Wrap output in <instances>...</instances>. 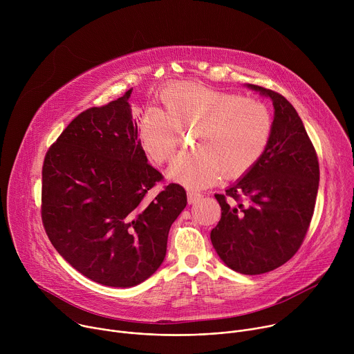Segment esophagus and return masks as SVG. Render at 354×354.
Segmentation results:
<instances>
[{
	"label": "esophagus",
	"instance_id": "esophagus-1",
	"mask_svg": "<svg viewBox=\"0 0 354 354\" xmlns=\"http://www.w3.org/2000/svg\"><path fill=\"white\" fill-rule=\"evenodd\" d=\"M201 194L200 193H196V192H187V201L190 205H194L197 203V201L200 200Z\"/></svg>",
	"mask_w": 354,
	"mask_h": 354
}]
</instances>
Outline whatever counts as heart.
<instances>
[{"mask_svg":"<svg viewBox=\"0 0 354 354\" xmlns=\"http://www.w3.org/2000/svg\"><path fill=\"white\" fill-rule=\"evenodd\" d=\"M160 99L164 111L149 109L138 122L140 145L151 161H172L182 133L196 131L197 151L168 169L171 180L187 189H203L217 183L223 172L230 179L245 175L263 157L273 119L259 99L196 82L169 84Z\"/></svg>","mask_w":354,"mask_h":354,"instance_id":"obj_1","label":"heart"}]
</instances>
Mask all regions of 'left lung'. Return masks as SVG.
Returning <instances> with one entry per match:
<instances>
[{
	"label": "left lung",
	"mask_w": 354,
	"mask_h": 354,
	"mask_svg": "<svg viewBox=\"0 0 354 354\" xmlns=\"http://www.w3.org/2000/svg\"><path fill=\"white\" fill-rule=\"evenodd\" d=\"M246 86L272 99V137L259 162L224 194H214L221 218L210 238L230 269L261 274L290 261L304 241L315 207L319 164L288 100L258 85Z\"/></svg>",
	"instance_id": "left-lung-1"
}]
</instances>
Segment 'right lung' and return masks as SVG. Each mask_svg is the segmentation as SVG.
<instances>
[{
    "instance_id": "add662e5",
    "label": "right lung",
    "mask_w": 354,
    "mask_h": 354,
    "mask_svg": "<svg viewBox=\"0 0 354 354\" xmlns=\"http://www.w3.org/2000/svg\"><path fill=\"white\" fill-rule=\"evenodd\" d=\"M127 91L80 113L48 148L41 171V220L59 254L104 286L133 287L167 255L186 192L147 161Z\"/></svg>"
}]
</instances>
